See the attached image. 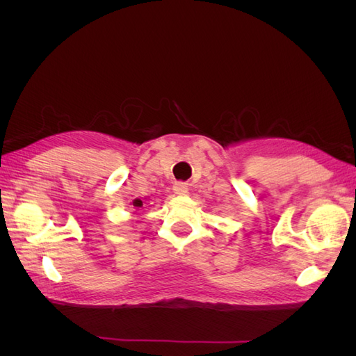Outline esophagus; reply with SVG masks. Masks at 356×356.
Masks as SVG:
<instances>
[{
    "mask_svg": "<svg viewBox=\"0 0 356 356\" xmlns=\"http://www.w3.org/2000/svg\"><path fill=\"white\" fill-rule=\"evenodd\" d=\"M187 191H188V186L186 184V182L178 181V182H175V184H174V193H175V195L182 196V195H186Z\"/></svg>",
    "mask_w": 356,
    "mask_h": 356,
    "instance_id": "esophagus-1",
    "label": "esophagus"
}]
</instances>
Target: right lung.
<instances>
[{
  "instance_id": "obj_1",
  "label": "right lung",
  "mask_w": 356,
  "mask_h": 356,
  "mask_svg": "<svg viewBox=\"0 0 356 356\" xmlns=\"http://www.w3.org/2000/svg\"><path fill=\"white\" fill-rule=\"evenodd\" d=\"M132 204H134L135 208H143V207H144V203H143L141 199H135V200L132 202Z\"/></svg>"
}]
</instances>
